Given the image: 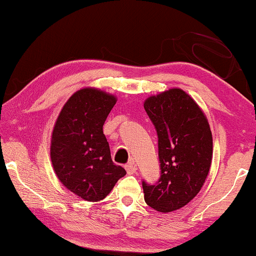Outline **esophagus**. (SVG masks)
Here are the masks:
<instances>
[{
    "label": "esophagus",
    "mask_w": 256,
    "mask_h": 256,
    "mask_svg": "<svg viewBox=\"0 0 256 256\" xmlns=\"http://www.w3.org/2000/svg\"><path fill=\"white\" fill-rule=\"evenodd\" d=\"M126 170H127L128 174H132L136 172V170H138V169H136L134 160H132V162H129L127 166H126Z\"/></svg>",
    "instance_id": "obj_1"
}]
</instances>
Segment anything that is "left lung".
<instances>
[{
  "label": "left lung",
  "instance_id": "left-lung-1",
  "mask_svg": "<svg viewBox=\"0 0 256 256\" xmlns=\"http://www.w3.org/2000/svg\"><path fill=\"white\" fill-rule=\"evenodd\" d=\"M144 110L158 138L160 177L142 182L144 200L158 212L188 204L208 177L212 162V132L205 114L180 88H171L144 101Z\"/></svg>",
  "mask_w": 256,
  "mask_h": 256
}]
</instances>
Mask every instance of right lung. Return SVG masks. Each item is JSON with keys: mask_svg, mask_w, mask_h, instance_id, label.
<instances>
[{"mask_svg": "<svg viewBox=\"0 0 256 256\" xmlns=\"http://www.w3.org/2000/svg\"><path fill=\"white\" fill-rule=\"evenodd\" d=\"M116 98L98 88L76 90L62 107L51 138V162L58 180L78 197L99 202L126 170L113 163L104 134Z\"/></svg>", "mask_w": 256, "mask_h": 256, "instance_id": "right-lung-1", "label": "right lung"}]
</instances>
